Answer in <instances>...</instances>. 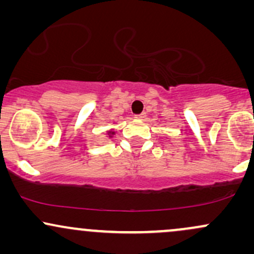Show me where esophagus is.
I'll return each mask as SVG.
<instances>
[{
  "label": "esophagus",
  "mask_w": 254,
  "mask_h": 254,
  "mask_svg": "<svg viewBox=\"0 0 254 254\" xmlns=\"http://www.w3.org/2000/svg\"><path fill=\"white\" fill-rule=\"evenodd\" d=\"M136 118L137 119H143V118H145V113H141V115H137Z\"/></svg>",
  "instance_id": "34e87169"
}]
</instances>
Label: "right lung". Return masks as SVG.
Here are the masks:
<instances>
[{
    "instance_id": "obj_1",
    "label": "right lung",
    "mask_w": 254,
    "mask_h": 254,
    "mask_svg": "<svg viewBox=\"0 0 254 254\" xmlns=\"http://www.w3.org/2000/svg\"><path fill=\"white\" fill-rule=\"evenodd\" d=\"M106 135H107V136H109V137H110V138H112V137L116 135V131H115V129H111V130H109V131H107V132H106Z\"/></svg>"
}]
</instances>
